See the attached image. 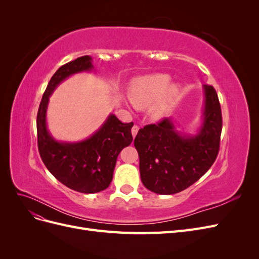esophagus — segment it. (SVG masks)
Returning a JSON list of instances; mask_svg holds the SVG:
<instances>
[{"instance_id": "34e87169", "label": "esophagus", "mask_w": 259, "mask_h": 259, "mask_svg": "<svg viewBox=\"0 0 259 259\" xmlns=\"http://www.w3.org/2000/svg\"><path fill=\"white\" fill-rule=\"evenodd\" d=\"M138 130H139V127L137 126V125H134V126L132 127V135H133V137H136V135H137V133H138Z\"/></svg>"}]
</instances>
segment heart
Returning a JSON list of instances; mask_svg holds the SVG:
<instances>
[{"mask_svg": "<svg viewBox=\"0 0 259 259\" xmlns=\"http://www.w3.org/2000/svg\"><path fill=\"white\" fill-rule=\"evenodd\" d=\"M170 80V75L166 73L138 77L130 86L131 103L138 109H145L155 103L151 109V114L155 119L162 117L180 92L177 84L169 85Z\"/></svg>", "mask_w": 259, "mask_h": 259, "instance_id": "1", "label": "heart"}]
</instances>
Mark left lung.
Listing matches in <instances>:
<instances>
[{
	"mask_svg": "<svg viewBox=\"0 0 259 259\" xmlns=\"http://www.w3.org/2000/svg\"><path fill=\"white\" fill-rule=\"evenodd\" d=\"M204 109L195 135L179 133L170 117L138 131L134 146L144 186L158 194L187 189L213 165L219 151L222 109L215 89L203 85Z\"/></svg>",
	"mask_w": 259,
	"mask_h": 259,
	"instance_id": "8db88e82",
	"label": "left lung"
}]
</instances>
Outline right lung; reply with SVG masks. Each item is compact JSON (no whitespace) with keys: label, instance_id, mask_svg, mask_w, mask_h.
<instances>
[{"label":"right lung","instance_id":"add662e5","mask_svg":"<svg viewBox=\"0 0 259 259\" xmlns=\"http://www.w3.org/2000/svg\"><path fill=\"white\" fill-rule=\"evenodd\" d=\"M91 56H82L61 66L52 76L36 116L37 147L41 159L52 175L70 189L82 193L100 192L110 185L117 155L133 142L134 123H122L110 114L92 136L82 142L66 143L55 139L46 125L50 96L70 75L92 71Z\"/></svg>","mask_w":259,"mask_h":259}]
</instances>
